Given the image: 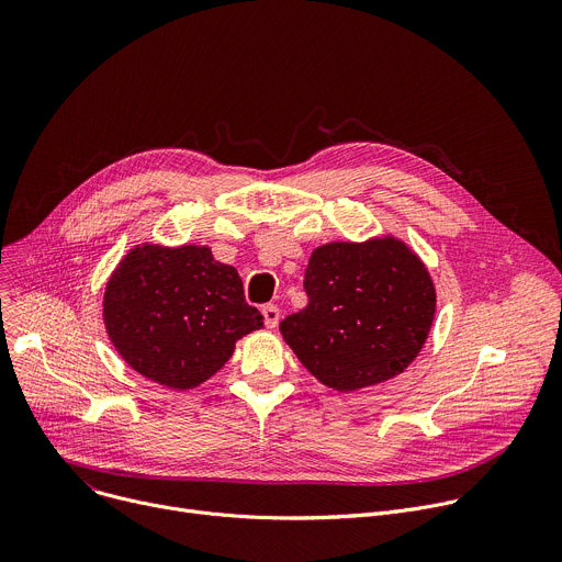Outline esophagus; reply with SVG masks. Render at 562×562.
I'll return each mask as SVG.
<instances>
[{
	"mask_svg": "<svg viewBox=\"0 0 562 562\" xmlns=\"http://www.w3.org/2000/svg\"><path fill=\"white\" fill-rule=\"evenodd\" d=\"M263 319H266V326L268 328H274L279 324V307L277 305H263Z\"/></svg>",
	"mask_w": 562,
	"mask_h": 562,
	"instance_id": "1",
	"label": "esophagus"
}]
</instances>
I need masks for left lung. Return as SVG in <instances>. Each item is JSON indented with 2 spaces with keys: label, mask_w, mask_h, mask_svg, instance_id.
Instances as JSON below:
<instances>
[{
  "label": "left lung",
  "mask_w": 562,
  "mask_h": 562,
  "mask_svg": "<svg viewBox=\"0 0 562 562\" xmlns=\"http://www.w3.org/2000/svg\"><path fill=\"white\" fill-rule=\"evenodd\" d=\"M307 305L279 326L296 359L324 386L355 393L389 382L422 352L435 319V283L393 234L333 240L310 255Z\"/></svg>",
  "instance_id": "1"
}]
</instances>
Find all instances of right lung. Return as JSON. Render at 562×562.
<instances>
[{
	"instance_id": "add662e5",
	"label": "right lung",
	"mask_w": 562,
	"mask_h": 562,
	"mask_svg": "<svg viewBox=\"0 0 562 562\" xmlns=\"http://www.w3.org/2000/svg\"><path fill=\"white\" fill-rule=\"evenodd\" d=\"M102 319L117 355L173 391L207 382L240 337L263 328L236 268L216 261L207 245L151 240L132 247L111 272Z\"/></svg>"
}]
</instances>
